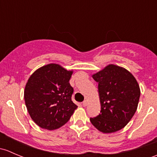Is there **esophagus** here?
<instances>
[{
  "mask_svg": "<svg viewBox=\"0 0 157 157\" xmlns=\"http://www.w3.org/2000/svg\"><path fill=\"white\" fill-rule=\"evenodd\" d=\"M87 105H88V101H87L86 100L84 101L83 102V107H86Z\"/></svg>",
  "mask_w": 157,
  "mask_h": 157,
  "instance_id": "obj_1",
  "label": "esophagus"
}]
</instances>
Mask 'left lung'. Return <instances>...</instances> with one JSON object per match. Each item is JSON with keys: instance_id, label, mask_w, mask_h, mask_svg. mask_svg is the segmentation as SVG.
<instances>
[{"instance_id": "8db88e82", "label": "left lung", "mask_w": 157, "mask_h": 157, "mask_svg": "<svg viewBox=\"0 0 157 157\" xmlns=\"http://www.w3.org/2000/svg\"><path fill=\"white\" fill-rule=\"evenodd\" d=\"M92 78L98 83L101 111L90 122L103 133L122 129L138 108L141 95L138 82L128 71L114 65L106 66Z\"/></svg>"}]
</instances>
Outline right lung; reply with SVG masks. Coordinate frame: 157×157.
Returning <instances> with one entry per match:
<instances>
[{"mask_svg":"<svg viewBox=\"0 0 157 157\" xmlns=\"http://www.w3.org/2000/svg\"><path fill=\"white\" fill-rule=\"evenodd\" d=\"M72 71L57 64L36 70L26 83L24 98L31 119L40 127L54 130L65 125L77 108L71 101Z\"/></svg>","mask_w":157,"mask_h":157,"instance_id":"right-lung-1","label":"right lung"}]
</instances>
